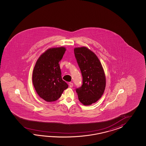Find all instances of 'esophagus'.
I'll return each instance as SVG.
<instances>
[{"instance_id":"esophagus-1","label":"esophagus","mask_w":146,"mask_h":146,"mask_svg":"<svg viewBox=\"0 0 146 146\" xmlns=\"http://www.w3.org/2000/svg\"><path fill=\"white\" fill-rule=\"evenodd\" d=\"M69 87L72 88V87H73V84H72V82H69Z\"/></svg>"}]
</instances>
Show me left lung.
Here are the masks:
<instances>
[{
  "label": "left lung",
  "mask_w": 146,
  "mask_h": 146,
  "mask_svg": "<svg viewBox=\"0 0 146 146\" xmlns=\"http://www.w3.org/2000/svg\"><path fill=\"white\" fill-rule=\"evenodd\" d=\"M74 53L83 79L82 86L76 91L80 102L90 106L98 101L104 93L105 73L96 55L86 47L74 48Z\"/></svg>",
  "instance_id": "left-lung-1"
}]
</instances>
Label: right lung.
Masks as SVG:
<instances>
[{
    "instance_id": "1",
    "label": "right lung",
    "mask_w": 146,
    "mask_h": 146,
    "mask_svg": "<svg viewBox=\"0 0 146 146\" xmlns=\"http://www.w3.org/2000/svg\"><path fill=\"white\" fill-rule=\"evenodd\" d=\"M64 47L51 48L43 53L34 66L32 81L38 95L47 102L55 101L68 86L62 78L59 62L65 52Z\"/></svg>"
}]
</instances>
